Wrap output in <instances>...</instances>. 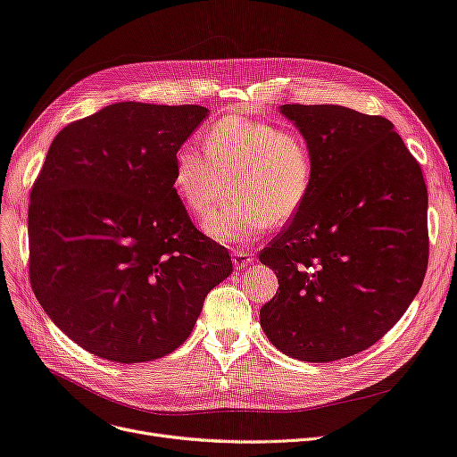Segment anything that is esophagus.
<instances>
[{
  "label": "esophagus",
  "mask_w": 457,
  "mask_h": 457,
  "mask_svg": "<svg viewBox=\"0 0 457 457\" xmlns=\"http://www.w3.org/2000/svg\"><path fill=\"white\" fill-rule=\"evenodd\" d=\"M252 261H253V257H252V253L246 252V250H235V252H233V265H235L238 270L248 267Z\"/></svg>",
  "instance_id": "1"
}]
</instances>
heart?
I'll use <instances>...</instances> for the list:
<instances>
[{
  "label": "heart",
  "instance_id": "obj_1",
  "mask_svg": "<svg viewBox=\"0 0 457 457\" xmlns=\"http://www.w3.org/2000/svg\"><path fill=\"white\" fill-rule=\"evenodd\" d=\"M315 181V155L307 138L267 120L226 116L205 133V146L187 140L174 155V188L196 219L235 202L205 220L224 245H243L269 228L287 224L305 205Z\"/></svg>",
  "mask_w": 457,
  "mask_h": 457
}]
</instances>
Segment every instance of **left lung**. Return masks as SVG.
Wrapping results in <instances>:
<instances>
[{"mask_svg": "<svg viewBox=\"0 0 457 457\" xmlns=\"http://www.w3.org/2000/svg\"><path fill=\"white\" fill-rule=\"evenodd\" d=\"M311 144V195L261 262L279 293L261 307L283 353L328 363L378 343L417 296L428 269V192L387 118L341 105H281Z\"/></svg>", "mask_w": 457, "mask_h": 457, "instance_id": "obj_1", "label": "left lung"}]
</instances>
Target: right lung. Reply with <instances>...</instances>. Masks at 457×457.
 I'll list each match as a JSON object with an SVG mask.
<instances>
[{
    "mask_svg": "<svg viewBox=\"0 0 457 457\" xmlns=\"http://www.w3.org/2000/svg\"><path fill=\"white\" fill-rule=\"evenodd\" d=\"M207 112L114 104L47 150L31 188L29 279L50 319L94 355L140 363L174 352L233 272L174 188L176 150Z\"/></svg>",
    "mask_w": 457,
    "mask_h": 457,
    "instance_id": "1",
    "label": "right lung"
}]
</instances>
